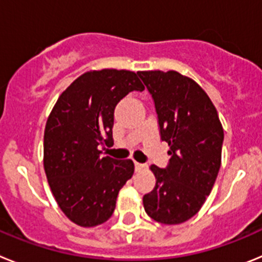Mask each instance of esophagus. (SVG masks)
Listing matches in <instances>:
<instances>
[{
	"instance_id": "obj_1",
	"label": "esophagus",
	"mask_w": 262,
	"mask_h": 262,
	"mask_svg": "<svg viewBox=\"0 0 262 262\" xmlns=\"http://www.w3.org/2000/svg\"><path fill=\"white\" fill-rule=\"evenodd\" d=\"M144 168H145L144 164L136 163V161H135V170H136V172H140V170H142V169H144Z\"/></svg>"
}]
</instances>
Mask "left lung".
Instances as JSON below:
<instances>
[{"label": "left lung", "instance_id": "left-lung-1", "mask_svg": "<svg viewBox=\"0 0 262 262\" xmlns=\"http://www.w3.org/2000/svg\"><path fill=\"white\" fill-rule=\"evenodd\" d=\"M152 96L161 140L170 156L166 168L151 165L156 186L143 196L154 221L180 224L200 211L217 177L224 133L205 90L176 71L138 72Z\"/></svg>", "mask_w": 262, "mask_h": 262}]
</instances>
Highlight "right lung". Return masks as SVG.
Segmentation results:
<instances>
[{"mask_svg": "<svg viewBox=\"0 0 262 262\" xmlns=\"http://www.w3.org/2000/svg\"><path fill=\"white\" fill-rule=\"evenodd\" d=\"M134 90H144L135 72H86L62 92L48 117L46 174L59 207L77 226L105 223L133 177V160L103 157L101 148L114 144L115 106Z\"/></svg>", "mask_w": 262, "mask_h": 262, "instance_id": "obj_1", "label": "right lung"}]
</instances>
